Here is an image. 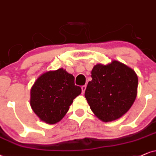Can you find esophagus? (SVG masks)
Returning <instances> with one entry per match:
<instances>
[{"label":"esophagus","instance_id":"1","mask_svg":"<svg viewBox=\"0 0 156 156\" xmlns=\"http://www.w3.org/2000/svg\"><path fill=\"white\" fill-rule=\"evenodd\" d=\"M81 88H82V93L84 94L85 89H86V86H85V85H83V86L81 87Z\"/></svg>","mask_w":156,"mask_h":156}]
</instances>
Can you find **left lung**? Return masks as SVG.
<instances>
[{
	"label": "left lung",
	"mask_w": 156,
	"mask_h": 156,
	"mask_svg": "<svg viewBox=\"0 0 156 156\" xmlns=\"http://www.w3.org/2000/svg\"><path fill=\"white\" fill-rule=\"evenodd\" d=\"M85 98L95 116L101 121L120 118L131 108L138 93L136 73L126 65L112 60L97 64L91 71Z\"/></svg>",
	"instance_id": "left-lung-1"
}]
</instances>
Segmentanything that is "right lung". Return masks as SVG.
Returning a JSON list of instances; mask_svg holds the SVG:
<instances>
[{
  "label": "right lung",
  "instance_id": "obj_1",
  "mask_svg": "<svg viewBox=\"0 0 156 156\" xmlns=\"http://www.w3.org/2000/svg\"><path fill=\"white\" fill-rule=\"evenodd\" d=\"M74 76L62 68L44 72L30 90V105L41 121L56 124L65 117L73 99L81 94Z\"/></svg>",
  "mask_w": 156,
  "mask_h": 156
}]
</instances>
